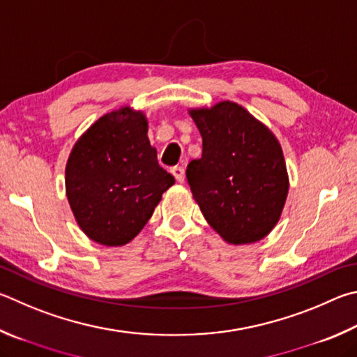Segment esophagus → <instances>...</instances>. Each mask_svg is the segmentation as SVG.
<instances>
[{"label":"esophagus","instance_id":"esophagus-1","mask_svg":"<svg viewBox=\"0 0 357 357\" xmlns=\"http://www.w3.org/2000/svg\"><path fill=\"white\" fill-rule=\"evenodd\" d=\"M170 172H172L173 176L176 178L178 183H181V184L184 183V179H185V170H184L183 167H173Z\"/></svg>","mask_w":357,"mask_h":357}]
</instances>
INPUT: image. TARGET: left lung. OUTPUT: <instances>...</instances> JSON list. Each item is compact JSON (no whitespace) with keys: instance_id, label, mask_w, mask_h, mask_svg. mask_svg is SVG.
Instances as JSON below:
<instances>
[{"instance_id":"1","label":"left lung","mask_w":357,"mask_h":357,"mask_svg":"<svg viewBox=\"0 0 357 357\" xmlns=\"http://www.w3.org/2000/svg\"><path fill=\"white\" fill-rule=\"evenodd\" d=\"M189 114L203 139V156L185 174L206 222L231 245L259 242L280 222L289 193L280 142L237 102Z\"/></svg>"}]
</instances>
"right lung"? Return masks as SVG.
I'll return each mask as SVG.
<instances>
[{
  "label": "right lung",
  "instance_id": "add662e5",
  "mask_svg": "<svg viewBox=\"0 0 357 357\" xmlns=\"http://www.w3.org/2000/svg\"><path fill=\"white\" fill-rule=\"evenodd\" d=\"M173 184L148 139L146 115L129 106L100 116L76 140L66 167L77 226L106 246L131 242Z\"/></svg>",
  "mask_w": 357,
  "mask_h": 357
}]
</instances>
